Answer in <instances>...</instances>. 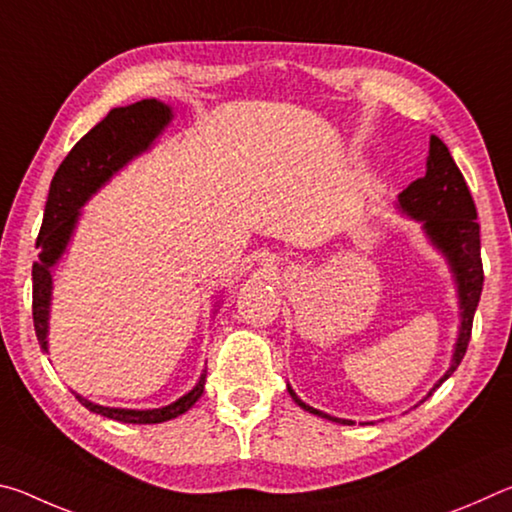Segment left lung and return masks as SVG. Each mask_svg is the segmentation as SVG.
Masks as SVG:
<instances>
[{
	"label": "left lung",
	"instance_id": "1",
	"mask_svg": "<svg viewBox=\"0 0 512 512\" xmlns=\"http://www.w3.org/2000/svg\"><path fill=\"white\" fill-rule=\"evenodd\" d=\"M397 207H400L406 216H411V219L422 223V230L431 241V246L445 255L458 287L461 327H458L454 357L445 375L440 377L438 384L429 391L431 395L445 379L452 377V372L465 357L467 343H470L472 334L474 311L476 305H479L483 289L481 237L479 223H476V207L461 169L456 167L452 153H449L443 140H438L436 135H431L429 140L427 173H424L422 178L413 180V183L397 196ZM287 388L293 402H296L300 409L339 424H354L352 420L332 418V415L314 409V406L302 402L300 397L293 393L291 386ZM427 397H424V400H427ZM424 400H420V404Z\"/></svg>",
	"mask_w": 512,
	"mask_h": 512
}]
</instances>
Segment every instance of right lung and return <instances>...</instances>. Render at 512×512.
Returning a JSON list of instances; mask_svg holds the SVG:
<instances>
[{"label": "right lung", "mask_w": 512, "mask_h": 512, "mask_svg": "<svg viewBox=\"0 0 512 512\" xmlns=\"http://www.w3.org/2000/svg\"><path fill=\"white\" fill-rule=\"evenodd\" d=\"M171 108L158 99H142L126 108H112L88 135H83L67 158L60 164L54 180H51L45 219L36 241L38 262L33 264V327L40 341V348H47V325L51 305V280H54V264L63 257L69 239L74 235L81 207L99 192V189L124 169L137 155L149 151L164 128L171 121ZM205 370L192 391L180 400L160 409H112V406L94 404L76 395L85 409L99 413L103 418L126 424H158L183 415L192 409L203 395Z\"/></svg>", "instance_id": "right-lung-1"}]
</instances>
